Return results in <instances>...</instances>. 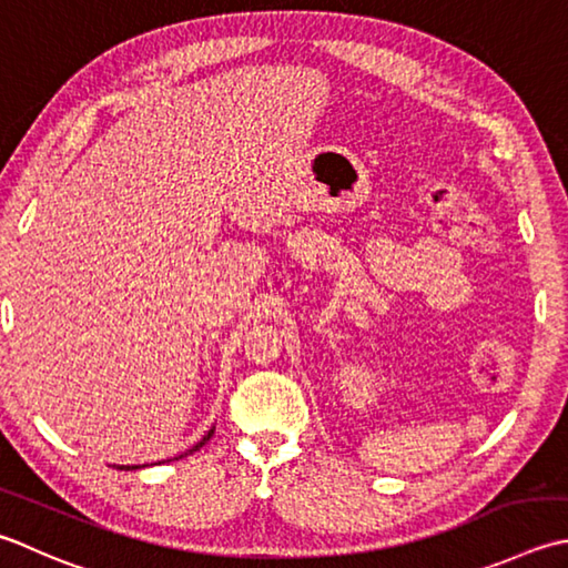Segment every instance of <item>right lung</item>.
<instances>
[{
  "mask_svg": "<svg viewBox=\"0 0 568 568\" xmlns=\"http://www.w3.org/2000/svg\"><path fill=\"white\" fill-rule=\"evenodd\" d=\"M211 436H214V426H211V428L206 430V436H204L202 440H196L192 448H189V450H186V453H182V455H176V458H174V460H180V458H184V455H189V453H194V450H199V448H202V446H204V443H206V440H209ZM166 463H170V460H166ZM154 465H158V463H154ZM113 468H118V470H138V468H148V465H113Z\"/></svg>",
  "mask_w": 568,
  "mask_h": 568,
  "instance_id": "right-lung-1",
  "label": "right lung"
}]
</instances>
